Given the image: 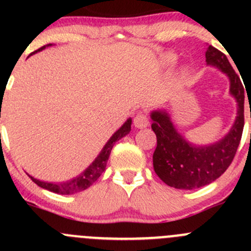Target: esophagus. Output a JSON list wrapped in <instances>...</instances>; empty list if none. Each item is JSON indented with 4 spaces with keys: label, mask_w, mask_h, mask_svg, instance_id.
I'll return each mask as SVG.
<instances>
[{
    "label": "esophagus",
    "mask_w": 251,
    "mask_h": 251,
    "mask_svg": "<svg viewBox=\"0 0 251 251\" xmlns=\"http://www.w3.org/2000/svg\"><path fill=\"white\" fill-rule=\"evenodd\" d=\"M148 124H149L148 116H147V114L144 113V111H140V113H137V115H136L135 119H133V125H135L137 128L147 127Z\"/></svg>",
    "instance_id": "34e87169"
}]
</instances>
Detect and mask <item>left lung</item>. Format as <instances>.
I'll return each mask as SVG.
<instances>
[{"label":"left lung","mask_w":251,"mask_h":251,"mask_svg":"<svg viewBox=\"0 0 251 251\" xmlns=\"http://www.w3.org/2000/svg\"><path fill=\"white\" fill-rule=\"evenodd\" d=\"M205 58L207 64L217 67L229 77L231 93L238 103V115L233 127L221 141L211 146L196 147L177 133L168 113H151V128L156 135L154 171L161 181L177 189L199 188L219 178L233 161L242 140L244 127V86L242 80L226 54L217 48L209 46Z\"/></svg>","instance_id":"8db88e82"}]
</instances>
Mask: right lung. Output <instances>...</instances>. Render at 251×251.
I'll list each match as a JSON object with an SVG mask.
<instances>
[{
    "label": "right lung",
    "instance_id": "obj_1",
    "mask_svg": "<svg viewBox=\"0 0 251 251\" xmlns=\"http://www.w3.org/2000/svg\"><path fill=\"white\" fill-rule=\"evenodd\" d=\"M44 48H46V46H42L41 48H39L37 50L32 52L31 54L34 53L39 52V50H42ZM131 131V119H128L113 136L109 141L107 142V144L104 146V148L102 149V151L100 153V155L96 158V160L83 171L82 174L78 175L77 177L75 178L70 179V181L63 182V183H48V182H44L40 181V179L34 178V177L29 176L30 178L32 179V182L37 184L41 188L47 189V191L53 192V193L57 194H74L77 193V192H82L85 189H87L93 182L97 181L100 178V176L102 175L103 171L105 170V166H107L108 159H109L110 151L113 146L115 144V142H118L119 140L124 137V136L127 135L128 132Z\"/></svg>",
    "mask_w": 251,
    "mask_h": 251
}]
</instances>
